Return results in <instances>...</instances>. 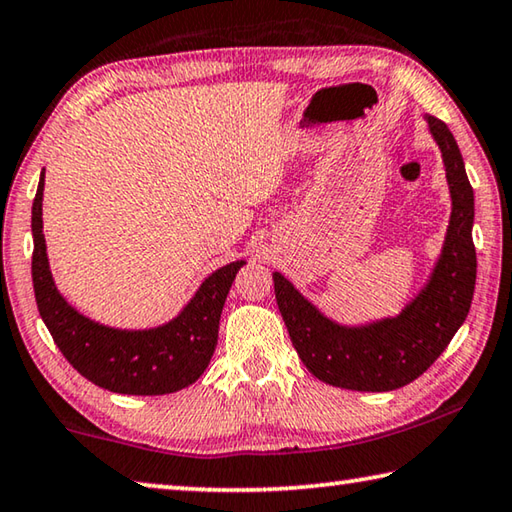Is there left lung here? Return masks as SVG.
<instances>
[{
	"instance_id": "obj_1",
	"label": "left lung",
	"mask_w": 512,
	"mask_h": 512,
	"mask_svg": "<svg viewBox=\"0 0 512 512\" xmlns=\"http://www.w3.org/2000/svg\"><path fill=\"white\" fill-rule=\"evenodd\" d=\"M443 153L452 214L429 280L393 318L339 325L320 314L282 273H273L275 300L291 343L311 375L348 391L384 393L411 384L436 361L465 323L476 282L472 241L474 192L461 149L445 121L424 115Z\"/></svg>"
}]
</instances>
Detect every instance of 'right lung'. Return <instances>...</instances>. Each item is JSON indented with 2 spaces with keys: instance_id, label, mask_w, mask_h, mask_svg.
I'll return each instance as SVG.
<instances>
[{
  "instance_id": "add662e5",
  "label": "right lung",
  "mask_w": 512,
  "mask_h": 512,
  "mask_svg": "<svg viewBox=\"0 0 512 512\" xmlns=\"http://www.w3.org/2000/svg\"><path fill=\"white\" fill-rule=\"evenodd\" d=\"M42 192L45 169L31 210V275L38 311L63 357L92 384L121 395H167L194 384L212 359L225 298L244 259L207 275L169 323L149 329L101 325L69 305L51 277L42 235Z\"/></svg>"
}]
</instances>
